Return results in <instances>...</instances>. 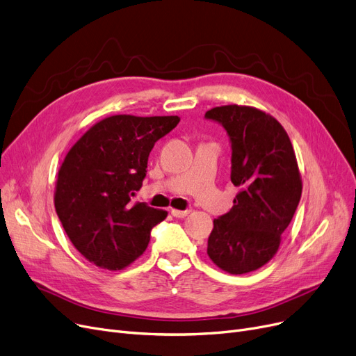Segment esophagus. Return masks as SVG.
I'll return each mask as SVG.
<instances>
[{
	"instance_id": "obj_1",
	"label": "esophagus",
	"mask_w": 356,
	"mask_h": 356,
	"mask_svg": "<svg viewBox=\"0 0 356 356\" xmlns=\"http://www.w3.org/2000/svg\"><path fill=\"white\" fill-rule=\"evenodd\" d=\"M191 213L189 209H184V211H179V209H173L172 215L176 216V218H186V216Z\"/></svg>"
}]
</instances>
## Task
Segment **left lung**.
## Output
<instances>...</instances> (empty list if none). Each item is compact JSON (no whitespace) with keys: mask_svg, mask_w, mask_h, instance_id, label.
<instances>
[{"mask_svg":"<svg viewBox=\"0 0 356 356\" xmlns=\"http://www.w3.org/2000/svg\"><path fill=\"white\" fill-rule=\"evenodd\" d=\"M205 119L227 131L231 181L241 188L231 211L213 220L207 252L222 270L243 275L273 257L297 211L302 184L296 152L281 123L253 107H213Z\"/></svg>","mask_w":356,"mask_h":356,"instance_id":"left-lung-1","label":"left lung"}]
</instances>
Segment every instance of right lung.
<instances>
[{
	"mask_svg": "<svg viewBox=\"0 0 356 356\" xmlns=\"http://www.w3.org/2000/svg\"><path fill=\"white\" fill-rule=\"evenodd\" d=\"M179 116L116 115L88 129L59 168L55 209L67 236L96 266L119 270L140 257L167 212L131 204L149 152Z\"/></svg>",
	"mask_w": 356,
	"mask_h": 356,
	"instance_id": "obj_1",
	"label": "right lung"
}]
</instances>
